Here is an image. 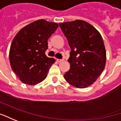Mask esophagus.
I'll use <instances>...</instances> for the list:
<instances>
[{"label": "esophagus", "mask_w": 121, "mask_h": 121, "mask_svg": "<svg viewBox=\"0 0 121 121\" xmlns=\"http://www.w3.org/2000/svg\"><path fill=\"white\" fill-rule=\"evenodd\" d=\"M57 62H61V61H64V60L63 59H61V60H60V59H57Z\"/></svg>", "instance_id": "1"}]
</instances>
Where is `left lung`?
I'll return each mask as SVG.
<instances>
[{"label":"left lung","mask_w":121,"mask_h":121,"mask_svg":"<svg viewBox=\"0 0 121 121\" xmlns=\"http://www.w3.org/2000/svg\"><path fill=\"white\" fill-rule=\"evenodd\" d=\"M71 49L70 69L65 80L76 88L92 85L101 74L106 64V51L102 36L92 25L76 20L59 24Z\"/></svg>","instance_id":"obj_1"}]
</instances>
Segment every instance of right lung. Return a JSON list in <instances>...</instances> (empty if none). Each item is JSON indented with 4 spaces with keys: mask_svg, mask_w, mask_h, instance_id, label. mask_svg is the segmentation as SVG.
Returning a JSON list of instances; mask_svg holds the SVG:
<instances>
[{
    "mask_svg": "<svg viewBox=\"0 0 121 121\" xmlns=\"http://www.w3.org/2000/svg\"><path fill=\"white\" fill-rule=\"evenodd\" d=\"M57 27V23L41 19L23 27L15 37L10 48V64L23 83L35 85L46 78L56 61L45 55L48 40Z\"/></svg>",
    "mask_w": 121,
    "mask_h": 121,
    "instance_id": "obj_1",
    "label": "right lung"
}]
</instances>
